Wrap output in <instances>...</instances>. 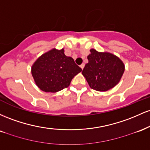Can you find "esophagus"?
Returning a JSON list of instances; mask_svg holds the SVG:
<instances>
[{
    "label": "esophagus",
    "mask_w": 150,
    "mask_h": 150,
    "mask_svg": "<svg viewBox=\"0 0 150 150\" xmlns=\"http://www.w3.org/2000/svg\"><path fill=\"white\" fill-rule=\"evenodd\" d=\"M80 68H82V69H83L84 67H85V63H82V64H81V65H80Z\"/></svg>",
    "instance_id": "34e87169"
}]
</instances>
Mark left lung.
<instances>
[{"label":"left lung","mask_w":150,"mask_h":150,"mask_svg":"<svg viewBox=\"0 0 150 150\" xmlns=\"http://www.w3.org/2000/svg\"><path fill=\"white\" fill-rule=\"evenodd\" d=\"M87 59L89 61L82 74L91 88L106 92L119 82L125 70V65L119 58L112 53L98 52L92 49Z\"/></svg>","instance_id":"obj_1"}]
</instances>
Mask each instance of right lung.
<instances>
[{
  "mask_svg": "<svg viewBox=\"0 0 150 150\" xmlns=\"http://www.w3.org/2000/svg\"><path fill=\"white\" fill-rule=\"evenodd\" d=\"M82 71L64 49H53L34 62L32 75L36 85L46 92H57L70 85L72 79Z\"/></svg>",
  "mask_w": 150,
  "mask_h": 150,
  "instance_id": "obj_1",
  "label": "right lung"
}]
</instances>
